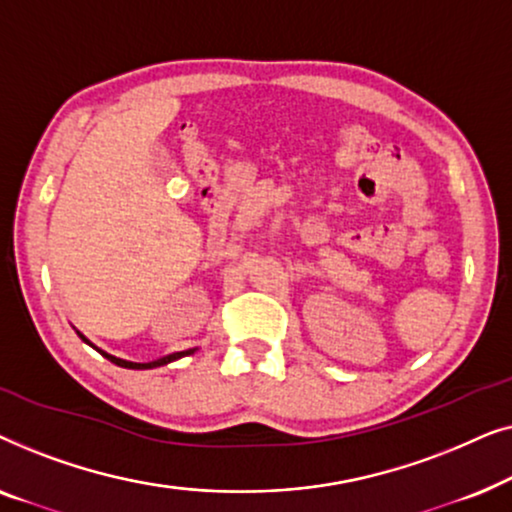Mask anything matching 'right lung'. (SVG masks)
Segmentation results:
<instances>
[{
  "mask_svg": "<svg viewBox=\"0 0 512 512\" xmlns=\"http://www.w3.org/2000/svg\"><path fill=\"white\" fill-rule=\"evenodd\" d=\"M76 335H79V338L86 342V345H90L93 349H97L93 342H90L86 335L83 333H79L76 331ZM97 352H100L104 359L107 361H111V363H116V366H121V368H130V370H149V368H160V366H167V363H172V361H177V359H181V356H188V354H193V352H198V347H193V349H184V352H174V354H167V356H163V359H156V361H149V363H135V361H125V359H118V356H111V354H107V352H102V349H97Z\"/></svg>",
  "mask_w": 512,
  "mask_h": 512,
  "instance_id": "right-lung-1",
  "label": "right lung"
}]
</instances>
